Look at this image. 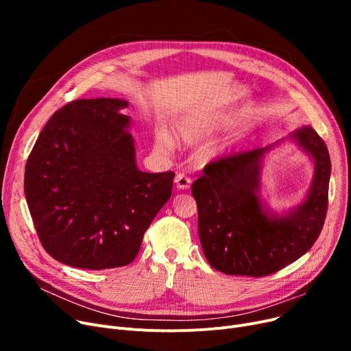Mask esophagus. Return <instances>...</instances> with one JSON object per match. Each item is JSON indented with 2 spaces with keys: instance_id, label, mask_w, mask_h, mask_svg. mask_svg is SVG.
Segmentation results:
<instances>
[{
  "instance_id": "esophagus-1",
  "label": "esophagus",
  "mask_w": 351,
  "mask_h": 351,
  "mask_svg": "<svg viewBox=\"0 0 351 351\" xmlns=\"http://www.w3.org/2000/svg\"><path fill=\"white\" fill-rule=\"evenodd\" d=\"M175 183H176V188L178 189H182V191H186L191 188V183H192V179L185 175V173H178L176 178H175Z\"/></svg>"
}]
</instances>
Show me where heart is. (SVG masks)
Returning <instances> with one entry per match:
<instances>
[{
	"label": "heart",
	"instance_id": "heart-1",
	"mask_svg": "<svg viewBox=\"0 0 351 351\" xmlns=\"http://www.w3.org/2000/svg\"><path fill=\"white\" fill-rule=\"evenodd\" d=\"M223 123H225V119L216 118V117L192 118V119H188V121L182 122L179 125V128H178V136L183 142L193 143V142H196L199 139H204V138L209 136L210 134L217 131V129L222 126ZM156 138H158V142L160 145H165V146H172L173 145L172 138L166 132H163V131L158 132ZM217 152H219L217 147H209V149H205L204 152H202V156H204L205 159H210Z\"/></svg>",
	"mask_w": 351,
	"mask_h": 351
}]
</instances>
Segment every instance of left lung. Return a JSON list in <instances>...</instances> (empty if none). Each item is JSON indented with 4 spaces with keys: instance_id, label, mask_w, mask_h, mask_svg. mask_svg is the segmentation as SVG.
<instances>
[{
    "instance_id": "8db88e82",
    "label": "left lung",
    "mask_w": 351,
    "mask_h": 351,
    "mask_svg": "<svg viewBox=\"0 0 351 351\" xmlns=\"http://www.w3.org/2000/svg\"><path fill=\"white\" fill-rule=\"evenodd\" d=\"M290 139L315 160V178L307 197L286 216L269 215L259 195L262 158L274 145L216 159L193 182L200 245L216 270L263 278L296 262L317 241L328 206L330 155L311 126Z\"/></svg>"
}]
</instances>
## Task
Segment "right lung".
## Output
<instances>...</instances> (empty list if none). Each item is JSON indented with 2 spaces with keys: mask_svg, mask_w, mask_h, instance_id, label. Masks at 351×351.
I'll list each match as a JSON object with an SVG mask.
<instances>
[{
  "mask_svg": "<svg viewBox=\"0 0 351 351\" xmlns=\"http://www.w3.org/2000/svg\"><path fill=\"white\" fill-rule=\"evenodd\" d=\"M128 102L77 99L55 112L28 156L24 192L43 247L64 265L104 270L131 263L173 172L138 169Z\"/></svg>",
  "mask_w": 351,
  "mask_h": 351,
  "instance_id": "right-lung-1",
  "label": "right lung"
}]
</instances>
